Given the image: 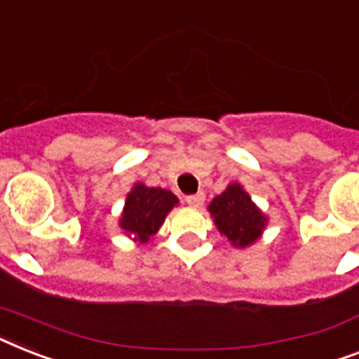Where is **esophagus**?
Instances as JSON below:
<instances>
[{
  "label": "esophagus",
  "instance_id": "obj_1",
  "mask_svg": "<svg viewBox=\"0 0 359 359\" xmlns=\"http://www.w3.org/2000/svg\"><path fill=\"white\" fill-rule=\"evenodd\" d=\"M186 203H188L189 206H194V208H201L203 203H205V194L199 191V194L195 195H188V197H186Z\"/></svg>",
  "mask_w": 359,
  "mask_h": 359
}]
</instances>
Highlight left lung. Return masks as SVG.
Masks as SVG:
<instances>
[{"instance_id":"obj_1","label":"left lung","mask_w":359,"mask_h":359,"mask_svg":"<svg viewBox=\"0 0 359 359\" xmlns=\"http://www.w3.org/2000/svg\"><path fill=\"white\" fill-rule=\"evenodd\" d=\"M208 212L221 234L232 245L241 249L252 245L267 225V217L238 182L230 184L223 194L214 197Z\"/></svg>"}]
</instances>
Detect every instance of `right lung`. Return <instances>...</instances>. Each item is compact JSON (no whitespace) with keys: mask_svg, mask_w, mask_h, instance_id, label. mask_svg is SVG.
Listing matches in <instances>:
<instances>
[{"mask_svg":"<svg viewBox=\"0 0 359 359\" xmlns=\"http://www.w3.org/2000/svg\"><path fill=\"white\" fill-rule=\"evenodd\" d=\"M177 205H179V199L170 189L147 188L138 182L127 195L119 226L130 238H134V241L147 243L158 232L165 215Z\"/></svg>","mask_w":359,"mask_h":359,"instance_id":"add662e5","label":"right lung"}]
</instances>
